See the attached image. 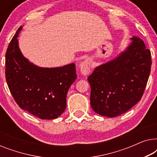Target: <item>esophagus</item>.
<instances>
[{
  "label": "esophagus",
  "instance_id": "esophagus-1",
  "mask_svg": "<svg viewBox=\"0 0 157 157\" xmlns=\"http://www.w3.org/2000/svg\"><path fill=\"white\" fill-rule=\"evenodd\" d=\"M79 67H80L81 74L88 75L91 71V61L89 59H86L85 61L81 62Z\"/></svg>",
  "mask_w": 157,
  "mask_h": 157
}]
</instances>
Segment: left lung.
I'll return each instance as SVG.
<instances>
[{"mask_svg":"<svg viewBox=\"0 0 157 157\" xmlns=\"http://www.w3.org/2000/svg\"><path fill=\"white\" fill-rule=\"evenodd\" d=\"M112 61L96 67L88 77L90 102L101 116L115 117L126 112L142 97L151 71V52L141 38Z\"/></svg>","mask_w":157,"mask_h":157,"instance_id":"obj_1","label":"left lung"}]
</instances>
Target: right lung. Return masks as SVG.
<instances>
[{"instance_id": "add662e5", "label": "right lung", "mask_w": 157, "mask_h": 157, "mask_svg": "<svg viewBox=\"0 0 157 157\" xmlns=\"http://www.w3.org/2000/svg\"><path fill=\"white\" fill-rule=\"evenodd\" d=\"M21 26L6 53V79L21 109L41 119H53L66 107V95L76 79V65L40 68L23 56L17 39Z\"/></svg>"}]
</instances>
